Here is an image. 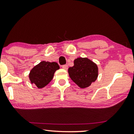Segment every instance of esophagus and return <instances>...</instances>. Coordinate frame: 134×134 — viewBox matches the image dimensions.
<instances>
[{"mask_svg": "<svg viewBox=\"0 0 134 134\" xmlns=\"http://www.w3.org/2000/svg\"><path fill=\"white\" fill-rule=\"evenodd\" d=\"M62 68L64 69H66V70H67L68 68V65H63V66H62Z\"/></svg>", "mask_w": 134, "mask_h": 134, "instance_id": "esophagus-1", "label": "esophagus"}]
</instances>
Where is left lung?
Here are the masks:
<instances>
[{
  "mask_svg": "<svg viewBox=\"0 0 134 134\" xmlns=\"http://www.w3.org/2000/svg\"><path fill=\"white\" fill-rule=\"evenodd\" d=\"M71 80L81 88H85L95 82L98 76L96 63L87 58L79 57L74 61V66L68 68Z\"/></svg>",
  "mask_w": 134,
  "mask_h": 134,
  "instance_id": "1",
  "label": "left lung"
}]
</instances>
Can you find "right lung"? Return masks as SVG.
<instances>
[{"label":"right lung","mask_w":134,"mask_h":134,"mask_svg":"<svg viewBox=\"0 0 134 134\" xmlns=\"http://www.w3.org/2000/svg\"><path fill=\"white\" fill-rule=\"evenodd\" d=\"M59 68L56 62H41L30 71L29 79L31 83L35 84L38 88L44 87L52 80L55 72Z\"/></svg>","instance_id":"add662e5"}]
</instances>
